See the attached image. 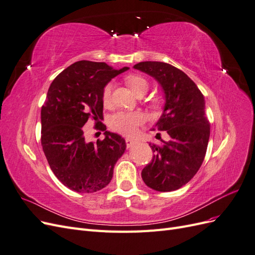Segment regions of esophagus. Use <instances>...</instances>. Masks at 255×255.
<instances>
[{
    "label": "esophagus",
    "mask_w": 255,
    "mask_h": 255,
    "mask_svg": "<svg viewBox=\"0 0 255 255\" xmlns=\"http://www.w3.org/2000/svg\"><path fill=\"white\" fill-rule=\"evenodd\" d=\"M135 143H136V141H135V140H133L132 138H126V144H127L128 148H129V146L134 145Z\"/></svg>",
    "instance_id": "34e87169"
}]
</instances>
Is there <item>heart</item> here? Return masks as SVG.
Listing matches in <instances>:
<instances>
[{
    "mask_svg": "<svg viewBox=\"0 0 255 255\" xmlns=\"http://www.w3.org/2000/svg\"><path fill=\"white\" fill-rule=\"evenodd\" d=\"M125 82L136 95H143L149 89V82L140 74H128L125 78ZM112 101V85L107 84L102 90V102L104 105H110ZM144 121L142 114L138 112L119 111L111 116L110 127L115 132L123 135H134Z\"/></svg>",
    "mask_w": 255,
    "mask_h": 255,
    "instance_id": "heart-1",
    "label": "heart"
}]
</instances>
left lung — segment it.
I'll list each match as a JSON object with an SVG mask.
<instances>
[{
  "label": "left lung",
  "mask_w": 255,
  "mask_h": 255,
  "mask_svg": "<svg viewBox=\"0 0 255 255\" xmlns=\"http://www.w3.org/2000/svg\"><path fill=\"white\" fill-rule=\"evenodd\" d=\"M134 68L153 76L163 87L166 104L156 129L169 135L168 141L149 143L154 155L141 177L154 190H176L194 177L205 157L210 121L204 97L187 74L170 64L142 61Z\"/></svg>",
  "instance_id": "8db88e82"
}]
</instances>
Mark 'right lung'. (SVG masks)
<instances>
[{"label": "right lung", "mask_w": 255, "mask_h": 255, "mask_svg": "<svg viewBox=\"0 0 255 255\" xmlns=\"http://www.w3.org/2000/svg\"><path fill=\"white\" fill-rule=\"evenodd\" d=\"M128 67L114 70L105 63L80 60L60 72L41 107V145L51 170L65 186L78 192H96L111 182L114 167L126 150V141L106 130L102 90ZM88 120L106 138L84 140Z\"/></svg>", "instance_id": "1"}]
</instances>
